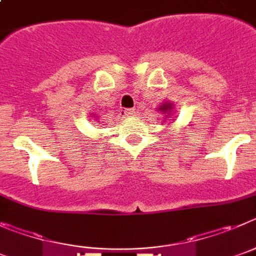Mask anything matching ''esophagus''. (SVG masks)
I'll return each mask as SVG.
<instances>
[{
  "label": "esophagus",
  "instance_id": "1",
  "mask_svg": "<svg viewBox=\"0 0 256 256\" xmlns=\"http://www.w3.org/2000/svg\"><path fill=\"white\" fill-rule=\"evenodd\" d=\"M135 114H136V112H135V110H134V108H128V110H126L125 111L126 116H134Z\"/></svg>",
  "mask_w": 256,
  "mask_h": 256
}]
</instances>
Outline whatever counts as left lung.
<instances>
[{"instance_id":"1","label":"left lung","mask_w":256,"mask_h":256,"mask_svg":"<svg viewBox=\"0 0 256 256\" xmlns=\"http://www.w3.org/2000/svg\"><path fill=\"white\" fill-rule=\"evenodd\" d=\"M160 111H163V112H168V114H170V110H172V106L170 104V103H167V104L160 106Z\"/></svg>"}]
</instances>
